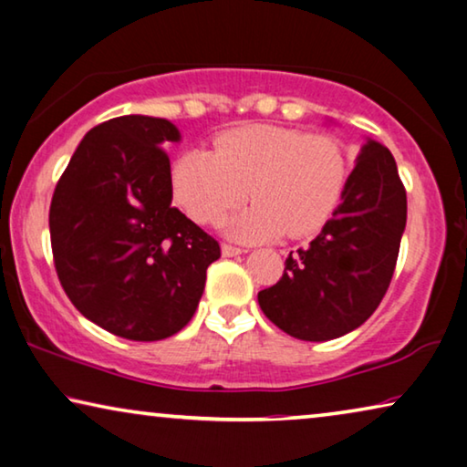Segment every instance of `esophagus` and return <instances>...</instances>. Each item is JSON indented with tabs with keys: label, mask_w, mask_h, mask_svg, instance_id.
<instances>
[{
	"label": "esophagus",
	"mask_w": 467,
	"mask_h": 467,
	"mask_svg": "<svg viewBox=\"0 0 467 467\" xmlns=\"http://www.w3.org/2000/svg\"><path fill=\"white\" fill-rule=\"evenodd\" d=\"M221 253H223V256H238V254L244 253V250L238 248V246H232V244H223Z\"/></svg>",
	"instance_id": "1"
}]
</instances>
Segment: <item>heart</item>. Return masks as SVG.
<instances>
[{
  "label": "heart",
  "instance_id": "obj_1",
  "mask_svg": "<svg viewBox=\"0 0 467 467\" xmlns=\"http://www.w3.org/2000/svg\"><path fill=\"white\" fill-rule=\"evenodd\" d=\"M349 164L333 134L253 124L229 130L214 150H189L172 164L177 204L202 225L217 223L246 198V211L225 221L235 240L306 238L333 217L348 185Z\"/></svg>",
  "mask_w": 467,
  "mask_h": 467
}]
</instances>
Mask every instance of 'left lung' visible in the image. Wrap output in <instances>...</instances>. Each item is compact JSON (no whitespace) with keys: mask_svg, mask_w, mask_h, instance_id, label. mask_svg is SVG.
Returning a JSON list of instances; mask_svg holds the SVG:
<instances>
[{"mask_svg":"<svg viewBox=\"0 0 467 467\" xmlns=\"http://www.w3.org/2000/svg\"><path fill=\"white\" fill-rule=\"evenodd\" d=\"M404 225L407 192L394 155L368 139L333 219L307 248L290 253L282 278L259 293L263 314L301 341L348 335L379 307Z\"/></svg>","mask_w":467,"mask_h":467,"instance_id":"1","label":"left lung"}]
</instances>
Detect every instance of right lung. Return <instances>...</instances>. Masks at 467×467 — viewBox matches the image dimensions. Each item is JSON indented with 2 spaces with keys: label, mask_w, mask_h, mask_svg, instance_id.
<instances>
[{
  "label": "right lung",
  "mask_w": 467,
  "mask_h": 467,
  "mask_svg": "<svg viewBox=\"0 0 467 467\" xmlns=\"http://www.w3.org/2000/svg\"><path fill=\"white\" fill-rule=\"evenodd\" d=\"M172 121L121 116L94 126L50 204L54 267L78 312L130 341L192 320L219 242L172 206Z\"/></svg>",
  "instance_id": "add662e5"
}]
</instances>
